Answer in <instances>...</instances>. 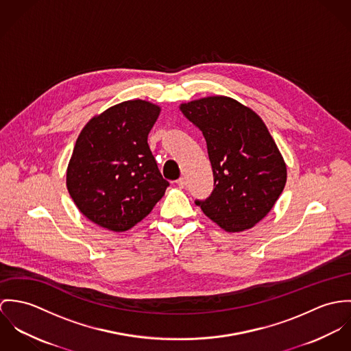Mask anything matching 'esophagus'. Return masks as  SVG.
<instances>
[{
	"mask_svg": "<svg viewBox=\"0 0 351 351\" xmlns=\"http://www.w3.org/2000/svg\"><path fill=\"white\" fill-rule=\"evenodd\" d=\"M176 183H178V186H179L180 189H183V187L186 186V179H184V178H179V179L176 180Z\"/></svg>",
	"mask_w": 351,
	"mask_h": 351,
	"instance_id": "esophagus-1",
	"label": "esophagus"
}]
</instances>
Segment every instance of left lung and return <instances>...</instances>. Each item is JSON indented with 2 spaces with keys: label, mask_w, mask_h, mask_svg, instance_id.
I'll list each match as a JSON object with an SVG mask.
<instances>
[{
  "label": "left lung",
  "mask_w": 351,
  "mask_h": 351,
  "mask_svg": "<svg viewBox=\"0 0 351 351\" xmlns=\"http://www.w3.org/2000/svg\"><path fill=\"white\" fill-rule=\"evenodd\" d=\"M180 110L202 130L214 175L213 193L195 204L226 232L253 228L287 182L284 160L265 123L228 97L183 104Z\"/></svg>",
  "instance_id": "obj_1"
}]
</instances>
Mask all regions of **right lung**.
Masks as SVG:
<instances>
[{"label": "right lung", "mask_w": 351, "mask_h": 351, "mask_svg": "<svg viewBox=\"0 0 351 351\" xmlns=\"http://www.w3.org/2000/svg\"><path fill=\"white\" fill-rule=\"evenodd\" d=\"M160 108L134 99L94 117L80 132L67 169V189L80 213L112 232L144 219L169 183L148 145Z\"/></svg>", "instance_id": "1"}]
</instances>
